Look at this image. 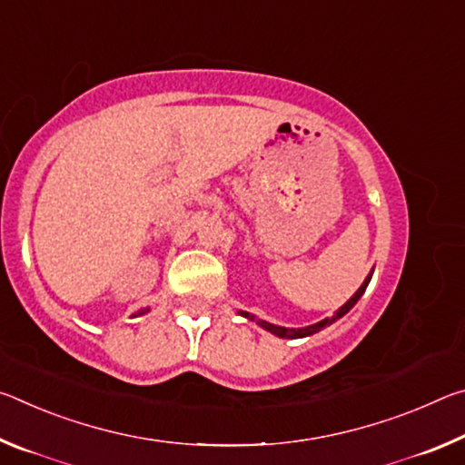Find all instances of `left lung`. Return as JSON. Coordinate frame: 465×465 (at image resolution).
<instances>
[{
  "instance_id": "left-lung-1",
  "label": "left lung",
  "mask_w": 465,
  "mask_h": 465,
  "mask_svg": "<svg viewBox=\"0 0 465 465\" xmlns=\"http://www.w3.org/2000/svg\"><path fill=\"white\" fill-rule=\"evenodd\" d=\"M371 274H373V271L367 274L365 281H363V285H361V287L357 289V293L352 295V297L349 299V302H346V303L342 305V308H338V310H336V313H334L332 318L322 320V322H318V324H312V326H305V328H285V326L271 324V322H264V320H256V316H252V313H248V312H240V316L248 318V320H252V322L256 320V324H258V326H262L264 330H269L271 334L279 336V338H305V336H312V334L320 332L322 328H326V326L332 324V322H336L338 318H342L344 313H349V312H351L352 305H355V303L359 302V299H361V295L365 293V289H367V285H369V281H371Z\"/></svg>"
}]
</instances>
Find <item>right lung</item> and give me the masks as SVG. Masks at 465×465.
Instances as JSON below:
<instances>
[{"instance_id":"right-lung-1","label":"right lung","mask_w":465,"mask_h":465,"mask_svg":"<svg viewBox=\"0 0 465 465\" xmlns=\"http://www.w3.org/2000/svg\"><path fill=\"white\" fill-rule=\"evenodd\" d=\"M149 310H141V312H137V313H133V316H143V313H147Z\"/></svg>"}]
</instances>
